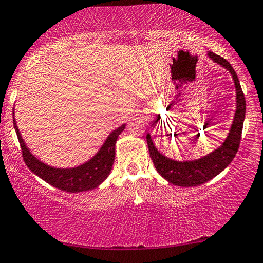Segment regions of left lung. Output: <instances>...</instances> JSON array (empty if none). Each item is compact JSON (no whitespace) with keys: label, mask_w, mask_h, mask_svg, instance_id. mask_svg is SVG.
Listing matches in <instances>:
<instances>
[{"label":"left lung","mask_w":263,"mask_h":263,"mask_svg":"<svg viewBox=\"0 0 263 263\" xmlns=\"http://www.w3.org/2000/svg\"><path fill=\"white\" fill-rule=\"evenodd\" d=\"M209 57L231 72L236 87L237 107H236L235 118L232 121L230 132H229L225 142L217 150L199 158V160L177 162L160 154V151L155 147L150 135H146L147 147H149L150 157L154 162L155 168L168 182L175 184V186L194 187L213 179L231 163V161L237 154L239 143H241L243 121L244 117H246V99H244L237 73L235 72L234 68L227 59L213 52H209Z\"/></svg>","instance_id":"left-lung-1"}]
</instances>
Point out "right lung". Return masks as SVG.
<instances>
[{
    "instance_id": "right-lung-1",
    "label": "right lung",
    "mask_w": 263,
    "mask_h": 263,
    "mask_svg": "<svg viewBox=\"0 0 263 263\" xmlns=\"http://www.w3.org/2000/svg\"><path fill=\"white\" fill-rule=\"evenodd\" d=\"M13 121L26 165L31 169V172L38 175L40 179L46 181L47 183H50L51 186L64 192H70V193L94 190L100 183L103 182V180H106V177L109 175L110 170H112L114 157H116V143L118 136L125 128V125H121L120 127L110 133L99 153L84 164L75 168L59 169L43 163L29 153L24 139L21 138L15 119Z\"/></svg>"
}]
</instances>
